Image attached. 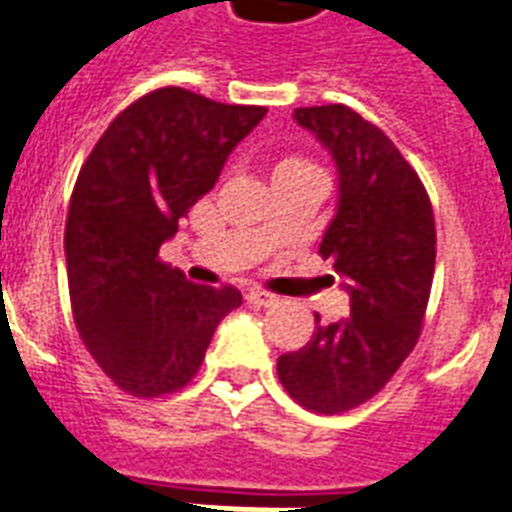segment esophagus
Listing matches in <instances>:
<instances>
[{"mask_svg":"<svg viewBox=\"0 0 512 512\" xmlns=\"http://www.w3.org/2000/svg\"><path fill=\"white\" fill-rule=\"evenodd\" d=\"M245 301L253 306H275L277 304V296H272V293H267V290H259L253 288L245 293Z\"/></svg>","mask_w":512,"mask_h":512,"instance_id":"1","label":"esophagus"}]
</instances>
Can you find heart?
Here are the masks:
<instances>
[{"mask_svg":"<svg viewBox=\"0 0 512 512\" xmlns=\"http://www.w3.org/2000/svg\"><path fill=\"white\" fill-rule=\"evenodd\" d=\"M282 163H301V161H282Z\"/></svg>","mask_w":512,"mask_h":512,"instance_id":"obj_1","label":"heart"}]
</instances>
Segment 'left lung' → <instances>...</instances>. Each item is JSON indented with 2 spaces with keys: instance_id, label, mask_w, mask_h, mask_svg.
I'll use <instances>...</instances> for the list:
<instances>
[{
  "instance_id": "8db88e82",
  "label": "left lung",
  "mask_w": 512,
  "mask_h": 512,
  "mask_svg": "<svg viewBox=\"0 0 512 512\" xmlns=\"http://www.w3.org/2000/svg\"><path fill=\"white\" fill-rule=\"evenodd\" d=\"M338 171L335 216L322 235L349 293L351 314L317 327L306 346L277 359L301 407L346 412L386 386L415 349L436 264L433 208L423 182L378 126L346 105L296 108Z\"/></svg>"
}]
</instances>
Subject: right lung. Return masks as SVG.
<instances>
[{
  "label": "right lung",
  "mask_w": 512,
  "mask_h": 512,
  "mask_svg": "<svg viewBox=\"0 0 512 512\" xmlns=\"http://www.w3.org/2000/svg\"><path fill=\"white\" fill-rule=\"evenodd\" d=\"M267 108L182 87L132 102L81 166L65 222L73 320L89 354L132 396L174 394L198 372L240 290L192 285L158 259Z\"/></svg>",
  "instance_id": "1"
}]
</instances>
